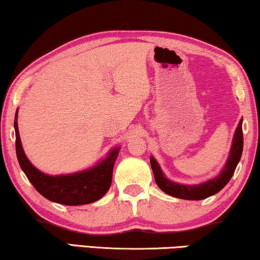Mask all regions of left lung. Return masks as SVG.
Instances as JSON below:
<instances>
[{"label": "left lung", "instance_id": "obj_1", "mask_svg": "<svg viewBox=\"0 0 260 260\" xmlns=\"http://www.w3.org/2000/svg\"><path fill=\"white\" fill-rule=\"evenodd\" d=\"M242 122L239 121V124L236 129V133L234 136L233 146L230 150V155L228 158L224 169L219 173L216 178L210 179V180L200 183V185L194 186H185L180 183L170 181L169 179L165 178V175L159 167L158 162L154 160L153 157L150 158L151 167H152L155 182L159 188L171 197L183 199V200H203L211 197V195L218 193L228 182L230 181L231 177L235 173L237 164L241 160L242 152H243V130H242Z\"/></svg>", "mask_w": 260, "mask_h": 260}]
</instances>
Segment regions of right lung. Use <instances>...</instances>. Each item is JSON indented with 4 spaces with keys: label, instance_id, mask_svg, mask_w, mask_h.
Masks as SVG:
<instances>
[{
    "label": "right lung",
    "instance_id": "right-lung-1",
    "mask_svg": "<svg viewBox=\"0 0 260 260\" xmlns=\"http://www.w3.org/2000/svg\"><path fill=\"white\" fill-rule=\"evenodd\" d=\"M14 126L16 133V154L19 166L36 190L44 198L52 202L67 206L88 205L101 199L110 188L118 149L111 151L106 160L99 162L93 169L74 174L51 177L36 169L24 153L18 134L17 113L15 115Z\"/></svg>",
    "mask_w": 260,
    "mask_h": 260
}]
</instances>
